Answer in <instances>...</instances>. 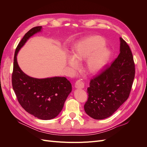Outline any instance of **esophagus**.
Segmentation results:
<instances>
[{
  "mask_svg": "<svg viewBox=\"0 0 147 147\" xmlns=\"http://www.w3.org/2000/svg\"><path fill=\"white\" fill-rule=\"evenodd\" d=\"M84 86V84L81 80H77L75 83V88L77 89H83Z\"/></svg>",
  "mask_w": 147,
  "mask_h": 147,
  "instance_id": "1",
  "label": "esophagus"
}]
</instances>
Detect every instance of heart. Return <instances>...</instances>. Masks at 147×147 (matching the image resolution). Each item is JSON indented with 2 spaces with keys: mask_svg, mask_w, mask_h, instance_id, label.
Masks as SVG:
<instances>
[{
  "mask_svg": "<svg viewBox=\"0 0 147 147\" xmlns=\"http://www.w3.org/2000/svg\"><path fill=\"white\" fill-rule=\"evenodd\" d=\"M104 39L99 36H90L75 43L72 48V57L67 59L69 65L74 69L78 67V63L85 61L86 72L91 75L100 72L107 64L110 51L104 45Z\"/></svg>",
  "mask_w": 147,
  "mask_h": 147,
  "instance_id": "1",
  "label": "heart"
}]
</instances>
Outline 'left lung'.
I'll list each match as a JSON object with an SVG mask.
<instances>
[{
  "label": "left lung",
  "instance_id": "obj_1",
  "mask_svg": "<svg viewBox=\"0 0 147 147\" xmlns=\"http://www.w3.org/2000/svg\"><path fill=\"white\" fill-rule=\"evenodd\" d=\"M120 53L109 67L93 78L87 89L85 112L95 119L112 115L129 96L135 77V64L131 49L120 37Z\"/></svg>",
  "mask_w": 147,
  "mask_h": 147
}]
</instances>
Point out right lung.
I'll list each match as a JSON object with an SVG mask.
<instances>
[{
	"mask_svg": "<svg viewBox=\"0 0 147 147\" xmlns=\"http://www.w3.org/2000/svg\"><path fill=\"white\" fill-rule=\"evenodd\" d=\"M42 26L30 29L18 45L14 56L12 86L19 103L26 112L43 120L56 117L72 91V84L65 77L35 78L21 70L17 62L20 49L33 35L40 32Z\"/></svg>",
	"mask_w": 147,
	"mask_h": 147,
	"instance_id": "obj_1",
	"label": "right lung"
}]
</instances>
